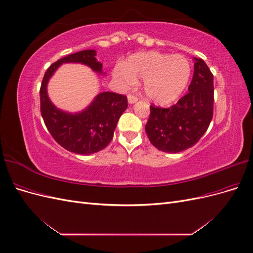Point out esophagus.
<instances>
[{
	"instance_id": "1",
	"label": "esophagus",
	"mask_w": 253,
	"mask_h": 253,
	"mask_svg": "<svg viewBox=\"0 0 253 253\" xmlns=\"http://www.w3.org/2000/svg\"><path fill=\"white\" fill-rule=\"evenodd\" d=\"M127 100H128V103H135L137 100H138V98H137L136 96L132 95V94H128L127 95Z\"/></svg>"
}]
</instances>
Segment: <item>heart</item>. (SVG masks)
Instances as JSON below:
<instances>
[{"label": "heart", "instance_id": "obj_1", "mask_svg": "<svg viewBox=\"0 0 253 253\" xmlns=\"http://www.w3.org/2000/svg\"><path fill=\"white\" fill-rule=\"evenodd\" d=\"M114 76L126 86L143 79L144 95L153 103L166 105L177 99L186 88L191 76L190 61L182 55L143 51L129 56L119 65Z\"/></svg>", "mask_w": 253, "mask_h": 253}]
</instances>
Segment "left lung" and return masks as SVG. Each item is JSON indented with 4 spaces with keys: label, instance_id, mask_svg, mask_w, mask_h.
Segmentation results:
<instances>
[{
    "label": "left lung",
    "instance_id": "obj_1",
    "mask_svg": "<svg viewBox=\"0 0 253 253\" xmlns=\"http://www.w3.org/2000/svg\"><path fill=\"white\" fill-rule=\"evenodd\" d=\"M194 74L188 94L170 108L150 106L145 125L151 143L159 151L178 153L202 138L213 117V75L201 58H194Z\"/></svg>",
    "mask_w": 253,
    "mask_h": 253
}]
</instances>
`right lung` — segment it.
Masks as SVG:
<instances>
[{"label": "right lung", "mask_w": 253, "mask_h": 253, "mask_svg": "<svg viewBox=\"0 0 253 253\" xmlns=\"http://www.w3.org/2000/svg\"><path fill=\"white\" fill-rule=\"evenodd\" d=\"M96 50L86 49L72 53L52 63L45 73L41 88V115L48 132L61 147L76 154L89 155L103 150L113 139L117 122L126 108V96L103 91L87 108L76 114L57 109L47 96V83L63 63H82L102 74V64L95 58Z\"/></svg>", "instance_id": "right-lung-1"}]
</instances>
